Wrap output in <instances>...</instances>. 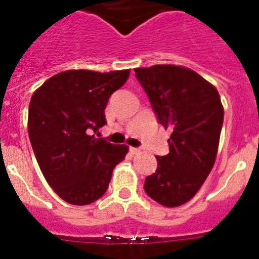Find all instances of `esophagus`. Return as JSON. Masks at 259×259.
I'll return each instance as SVG.
<instances>
[{
	"mask_svg": "<svg viewBox=\"0 0 259 259\" xmlns=\"http://www.w3.org/2000/svg\"><path fill=\"white\" fill-rule=\"evenodd\" d=\"M130 152H131L134 155H136V154H140L141 150L139 149V148H130Z\"/></svg>",
	"mask_w": 259,
	"mask_h": 259,
	"instance_id": "34e87169",
	"label": "esophagus"
}]
</instances>
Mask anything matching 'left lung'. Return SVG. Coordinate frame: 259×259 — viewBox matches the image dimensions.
<instances>
[{"instance_id": "left-lung-1", "label": "left lung", "mask_w": 259, "mask_h": 259, "mask_svg": "<svg viewBox=\"0 0 259 259\" xmlns=\"http://www.w3.org/2000/svg\"><path fill=\"white\" fill-rule=\"evenodd\" d=\"M157 120L172 134L170 152L157 155V170L144 189L158 203L180 206L197 193L214 166L223 125V106L214 85L182 66L135 68Z\"/></svg>"}]
</instances>
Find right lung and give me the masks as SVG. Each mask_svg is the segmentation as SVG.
Returning a JSON list of instances; mask_svg holds the SVG:
<instances>
[{
  "label": "right lung",
  "instance_id": "1",
  "mask_svg": "<svg viewBox=\"0 0 259 259\" xmlns=\"http://www.w3.org/2000/svg\"><path fill=\"white\" fill-rule=\"evenodd\" d=\"M128 76L130 70H68L48 79L32 96V149L48 184L66 202L81 206L102 197L114 167L127 154L125 145L91 134L106 124L107 101Z\"/></svg>",
  "mask_w": 259,
  "mask_h": 259
}]
</instances>
